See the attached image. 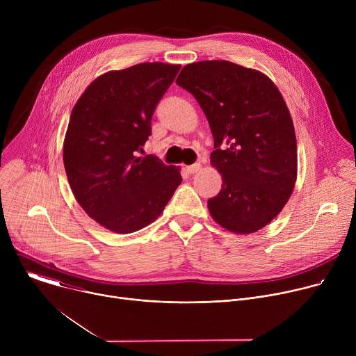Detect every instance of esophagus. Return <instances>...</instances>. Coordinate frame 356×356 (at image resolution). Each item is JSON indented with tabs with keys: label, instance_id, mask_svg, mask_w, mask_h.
Returning a JSON list of instances; mask_svg holds the SVG:
<instances>
[{
	"label": "esophagus",
	"instance_id": "34e87169",
	"mask_svg": "<svg viewBox=\"0 0 356 356\" xmlns=\"http://www.w3.org/2000/svg\"><path fill=\"white\" fill-rule=\"evenodd\" d=\"M186 170L188 172V173H197V172H200L201 170V165L200 163H194V165H190V166H187L186 168Z\"/></svg>",
	"mask_w": 356,
	"mask_h": 356
}]
</instances>
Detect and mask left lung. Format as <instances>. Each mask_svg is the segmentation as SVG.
<instances>
[{"mask_svg":"<svg viewBox=\"0 0 356 356\" xmlns=\"http://www.w3.org/2000/svg\"><path fill=\"white\" fill-rule=\"evenodd\" d=\"M176 83L194 95L214 136L210 159L222 188L207 202L211 217L234 234L262 229L297 179L294 125L280 91L262 72L227 60L186 65Z\"/></svg>","mask_w":356,"mask_h":356,"instance_id":"8db88e82","label":"left lung"}]
</instances>
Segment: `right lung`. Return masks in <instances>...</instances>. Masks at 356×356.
<instances>
[{"instance_id": "add662e5", "label": "right lung", "mask_w": 356, "mask_h": 356, "mask_svg": "<svg viewBox=\"0 0 356 356\" xmlns=\"http://www.w3.org/2000/svg\"><path fill=\"white\" fill-rule=\"evenodd\" d=\"M180 67L154 62L107 72L72 110L63 142L70 188L86 214L113 232L154 222L181 183L179 168L139 156L152 115Z\"/></svg>"}]
</instances>
